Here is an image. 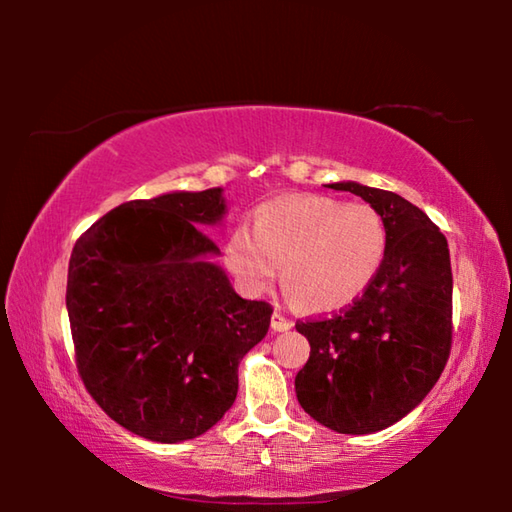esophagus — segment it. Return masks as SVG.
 Here are the masks:
<instances>
[{"mask_svg": "<svg viewBox=\"0 0 512 512\" xmlns=\"http://www.w3.org/2000/svg\"><path fill=\"white\" fill-rule=\"evenodd\" d=\"M271 327H273V332H289V329L293 327V323L289 318H284L282 314H273V318H271Z\"/></svg>", "mask_w": 512, "mask_h": 512, "instance_id": "esophagus-1", "label": "esophagus"}]
</instances>
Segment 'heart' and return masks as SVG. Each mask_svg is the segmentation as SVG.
Listing matches in <instances>:
<instances>
[{
    "label": "heart",
    "mask_w": 512,
    "mask_h": 512,
    "mask_svg": "<svg viewBox=\"0 0 512 512\" xmlns=\"http://www.w3.org/2000/svg\"><path fill=\"white\" fill-rule=\"evenodd\" d=\"M386 250V221L370 205L287 196L257 207L253 235L246 228L232 232L225 262L253 296L271 287L280 266L289 296L302 309L327 314L361 298Z\"/></svg>",
    "instance_id": "heart-1"
}]
</instances>
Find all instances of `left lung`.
<instances>
[{
  "mask_svg": "<svg viewBox=\"0 0 512 512\" xmlns=\"http://www.w3.org/2000/svg\"><path fill=\"white\" fill-rule=\"evenodd\" d=\"M325 187L361 196L384 216L388 250L350 309L296 325L311 345L296 395L323 427L363 436L409 415L443 372L452 348V266L443 232L400 194L354 180Z\"/></svg>",
  "mask_w": 512,
  "mask_h": 512,
  "instance_id": "left-lung-1",
  "label": "left lung"
}]
</instances>
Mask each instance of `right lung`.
I'll return each mask as SVG.
<instances>
[{
  "mask_svg": "<svg viewBox=\"0 0 512 512\" xmlns=\"http://www.w3.org/2000/svg\"><path fill=\"white\" fill-rule=\"evenodd\" d=\"M221 187L115 207L76 241L67 314L88 393L155 443L201 436L235 404L239 361L264 339L271 305L244 300L214 262Z\"/></svg>",
  "mask_w": 512,
  "mask_h": 512,
  "instance_id": "add662e5",
  "label": "right lung"
}]
</instances>
